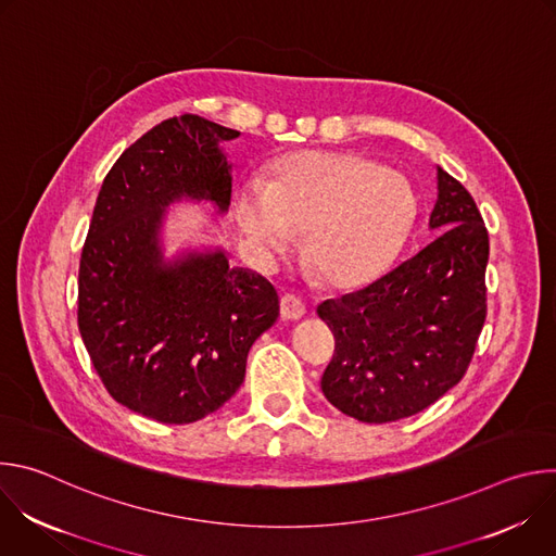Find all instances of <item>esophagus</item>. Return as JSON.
<instances>
[{
  "mask_svg": "<svg viewBox=\"0 0 556 556\" xmlns=\"http://www.w3.org/2000/svg\"><path fill=\"white\" fill-rule=\"evenodd\" d=\"M303 314H305V303L296 294H283L281 296V319L299 321Z\"/></svg>",
  "mask_w": 556,
  "mask_h": 556,
  "instance_id": "obj_1",
  "label": "esophagus"
}]
</instances>
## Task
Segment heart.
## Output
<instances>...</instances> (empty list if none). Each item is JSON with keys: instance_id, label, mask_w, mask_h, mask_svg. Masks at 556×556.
<instances>
[{"instance_id": "heart-1", "label": "heart", "mask_w": 556, "mask_h": 556, "mask_svg": "<svg viewBox=\"0 0 556 556\" xmlns=\"http://www.w3.org/2000/svg\"><path fill=\"white\" fill-rule=\"evenodd\" d=\"M409 180L354 153H296L268 180L237 189L235 213L266 260L290 253L305 232V255L326 281L352 288L378 277L405 244L416 217Z\"/></svg>"}]
</instances>
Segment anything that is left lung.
Returning <instances> with one entry per match:
<instances>
[{
  "instance_id": "obj_1",
  "label": "left lung",
  "mask_w": 556,
  "mask_h": 556,
  "mask_svg": "<svg viewBox=\"0 0 556 556\" xmlns=\"http://www.w3.org/2000/svg\"><path fill=\"white\" fill-rule=\"evenodd\" d=\"M429 228L438 237L418 255L316 307L337 337L324 395L361 422L403 420L442 399L484 328L489 232L470 193L442 167Z\"/></svg>"
}]
</instances>
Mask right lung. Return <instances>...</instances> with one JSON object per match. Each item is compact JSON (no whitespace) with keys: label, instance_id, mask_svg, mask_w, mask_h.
I'll use <instances>...</instances> for the list:
<instances>
[{"label":"right lung","instance_id":"right-lung-1","mask_svg":"<svg viewBox=\"0 0 556 556\" xmlns=\"http://www.w3.org/2000/svg\"><path fill=\"white\" fill-rule=\"evenodd\" d=\"M240 131L185 114L127 147L97 198L78 266V330L112 399L165 425L217 412L240 389L253 343L277 321L273 283L222 247L165 253L176 202L228 213Z\"/></svg>","mask_w":556,"mask_h":556}]
</instances>
